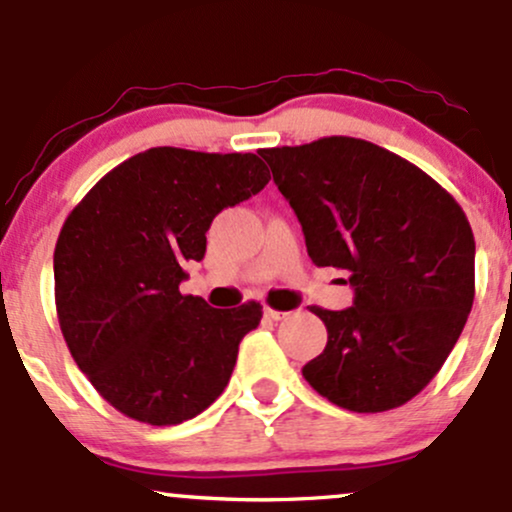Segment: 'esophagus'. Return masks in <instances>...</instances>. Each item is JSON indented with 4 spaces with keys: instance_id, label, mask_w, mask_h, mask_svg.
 <instances>
[{
    "instance_id": "esophagus-1",
    "label": "esophagus",
    "mask_w": 512,
    "mask_h": 512,
    "mask_svg": "<svg viewBox=\"0 0 512 512\" xmlns=\"http://www.w3.org/2000/svg\"><path fill=\"white\" fill-rule=\"evenodd\" d=\"M264 315L269 317V320H284L286 315V310H276V308H269V305H264Z\"/></svg>"
}]
</instances>
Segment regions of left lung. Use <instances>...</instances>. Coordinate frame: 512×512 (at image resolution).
<instances>
[{"label": "left lung", "instance_id": "8db88e82", "mask_svg": "<svg viewBox=\"0 0 512 512\" xmlns=\"http://www.w3.org/2000/svg\"><path fill=\"white\" fill-rule=\"evenodd\" d=\"M317 267L349 272L354 305L325 310L303 366L337 407L397 409L436 378L474 303V233L455 197L407 158L354 137L260 151Z\"/></svg>", "mask_w": 512, "mask_h": 512}]
</instances>
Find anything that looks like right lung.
I'll return each mask as SVG.
<instances>
[{"instance_id":"right-lung-1","label":"right lung","mask_w":512,"mask_h":512,"mask_svg":"<svg viewBox=\"0 0 512 512\" xmlns=\"http://www.w3.org/2000/svg\"><path fill=\"white\" fill-rule=\"evenodd\" d=\"M267 182L255 154L156 146L105 173L67 216L57 320L76 366L120 414L175 426L228 385L262 305L221 310L182 296V267L204 257L214 216Z\"/></svg>"}]
</instances>
